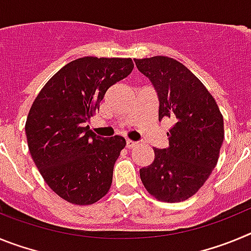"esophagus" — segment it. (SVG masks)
I'll use <instances>...</instances> for the list:
<instances>
[{
	"label": "esophagus",
	"mask_w": 251,
	"mask_h": 251,
	"mask_svg": "<svg viewBox=\"0 0 251 251\" xmlns=\"http://www.w3.org/2000/svg\"><path fill=\"white\" fill-rule=\"evenodd\" d=\"M126 146H127L128 150H132V148L137 147V142L130 141V139H127V141H126Z\"/></svg>",
	"instance_id": "1"
}]
</instances>
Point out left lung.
Returning <instances> with one entry per match:
<instances>
[{"instance_id":"8db88e82","label":"left lung","mask_w":251,"mask_h":251,"mask_svg":"<svg viewBox=\"0 0 251 251\" xmlns=\"http://www.w3.org/2000/svg\"><path fill=\"white\" fill-rule=\"evenodd\" d=\"M159 99L158 119L174 121L170 146L154 148V159L139 170L143 186L163 202L194 196L208 178L220 156L224 118L211 93L183 64L168 56L136 59Z\"/></svg>"}]
</instances>
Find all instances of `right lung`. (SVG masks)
<instances>
[{
    "label": "right lung",
    "instance_id": "obj_1",
    "mask_svg": "<svg viewBox=\"0 0 251 251\" xmlns=\"http://www.w3.org/2000/svg\"><path fill=\"white\" fill-rule=\"evenodd\" d=\"M130 57L85 56L60 69L40 90L25 124L28 151L49 187L74 205H92L112 186L126 139L84 127L110 86L132 73Z\"/></svg>",
    "mask_w": 251,
    "mask_h": 251
}]
</instances>
